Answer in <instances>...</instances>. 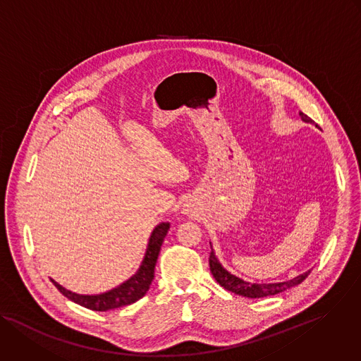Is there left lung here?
<instances>
[{"mask_svg": "<svg viewBox=\"0 0 361 361\" xmlns=\"http://www.w3.org/2000/svg\"><path fill=\"white\" fill-rule=\"evenodd\" d=\"M299 115H300L303 122L314 123L303 112H299ZM210 247H212V245H210ZM209 266H210V271H212L214 280L218 281L224 287V289H226V290H229L235 295L249 298V299H260V298H266V296H274V295L281 293L284 290H289L290 287H295V286L300 284L312 271V270H307L303 274H299V276H296L290 280L277 281V283H252V281L243 280L239 276L232 274L229 270H226L222 266V263L218 260V257H216L213 249H212L210 256H209Z\"/></svg>", "mask_w": 361, "mask_h": 361, "instance_id": "8db88e82", "label": "left lung"}]
</instances>
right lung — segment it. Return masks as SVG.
Returning <instances> with one entry per match:
<instances>
[{
	"instance_id": "add662e5",
	"label": "right lung",
	"mask_w": 361,
	"mask_h": 361,
	"mask_svg": "<svg viewBox=\"0 0 361 361\" xmlns=\"http://www.w3.org/2000/svg\"><path fill=\"white\" fill-rule=\"evenodd\" d=\"M171 228L169 222L159 224L151 233L145 256H143L140 266L137 267L136 273L130 276L128 280L121 283L119 286L114 287V289L99 293V295H78L75 292H71L65 289L63 286L56 283L51 279V281L55 284L56 289L68 298L71 302H74L82 307L95 310V312H108L114 309H119L123 306H129L143 296L149 290V286L154 280L155 274V264L161 252V246L164 243V239Z\"/></svg>"
}]
</instances>
